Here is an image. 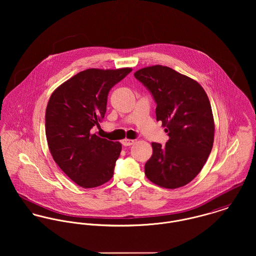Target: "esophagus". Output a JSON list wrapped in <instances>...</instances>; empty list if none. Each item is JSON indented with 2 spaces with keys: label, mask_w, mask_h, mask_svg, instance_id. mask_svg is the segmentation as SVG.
<instances>
[{
  "label": "esophagus",
  "mask_w": 256,
  "mask_h": 256,
  "mask_svg": "<svg viewBox=\"0 0 256 256\" xmlns=\"http://www.w3.org/2000/svg\"><path fill=\"white\" fill-rule=\"evenodd\" d=\"M121 143H122L123 146H128L133 145V144L135 143V141H134V140H131V139H124V140H122Z\"/></svg>",
  "instance_id": "1"
}]
</instances>
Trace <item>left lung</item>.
<instances>
[{
    "label": "left lung",
    "mask_w": 256,
    "mask_h": 256,
    "mask_svg": "<svg viewBox=\"0 0 256 256\" xmlns=\"http://www.w3.org/2000/svg\"><path fill=\"white\" fill-rule=\"evenodd\" d=\"M156 104L170 140L152 143V154L145 164L152 182L170 189L186 185L201 172L213 146L214 119L209 98L194 80L160 65L134 74Z\"/></svg>",
    "instance_id": "8db88e82"
}]
</instances>
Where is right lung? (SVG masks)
<instances>
[{"mask_svg": "<svg viewBox=\"0 0 256 256\" xmlns=\"http://www.w3.org/2000/svg\"><path fill=\"white\" fill-rule=\"evenodd\" d=\"M131 71L88 69L50 96L45 113L49 150L59 168L84 188L100 186L113 176L121 144L98 137L92 128L104 117L111 88Z\"/></svg>", "mask_w": 256, "mask_h": 256, "instance_id": "add662e5", "label": "right lung"}]
</instances>
